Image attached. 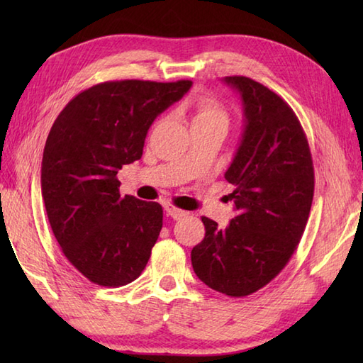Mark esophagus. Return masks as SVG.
Instances as JSON below:
<instances>
[{
	"label": "esophagus",
	"instance_id": "esophagus-1",
	"mask_svg": "<svg viewBox=\"0 0 363 363\" xmlns=\"http://www.w3.org/2000/svg\"><path fill=\"white\" fill-rule=\"evenodd\" d=\"M165 211H167V213L169 215V217L174 218V220L184 218V217H187V215H189V212L182 211V209H179V207H176V206L169 204V203H168V204H165Z\"/></svg>",
	"mask_w": 363,
	"mask_h": 363
}]
</instances>
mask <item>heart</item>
I'll return each mask as SVG.
<instances>
[{"instance_id": "b5f03b06", "label": "heart", "mask_w": 363, "mask_h": 363, "mask_svg": "<svg viewBox=\"0 0 363 363\" xmlns=\"http://www.w3.org/2000/svg\"><path fill=\"white\" fill-rule=\"evenodd\" d=\"M191 112H194V121L191 125L198 123H220L225 125L228 123V113L217 99L207 95L196 96L190 104Z\"/></svg>"}]
</instances>
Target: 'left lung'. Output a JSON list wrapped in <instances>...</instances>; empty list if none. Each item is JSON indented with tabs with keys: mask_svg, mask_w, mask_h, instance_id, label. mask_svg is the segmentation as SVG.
Wrapping results in <instances>:
<instances>
[{
	"mask_svg": "<svg viewBox=\"0 0 363 363\" xmlns=\"http://www.w3.org/2000/svg\"><path fill=\"white\" fill-rule=\"evenodd\" d=\"M225 82L242 96L245 130L225 179L237 215L226 229L203 217L206 235L191 265L207 287L242 298L289 264L309 220L315 173L309 142L291 107L246 76Z\"/></svg>",
	"mask_w": 363,
	"mask_h": 363,
	"instance_id": "left-lung-1",
	"label": "left lung"
}]
</instances>
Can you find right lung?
I'll return each mask as SVG.
<instances>
[{
    "instance_id": "right-lung-1",
    "label": "right lung",
    "mask_w": 363,
    "mask_h": 363,
    "mask_svg": "<svg viewBox=\"0 0 363 363\" xmlns=\"http://www.w3.org/2000/svg\"><path fill=\"white\" fill-rule=\"evenodd\" d=\"M191 81H107L76 95L54 121L42 160V198L67 260L101 287L135 281L162 229L159 203L120 195L118 169L143 154L159 113Z\"/></svg>"
}]
</instances>
